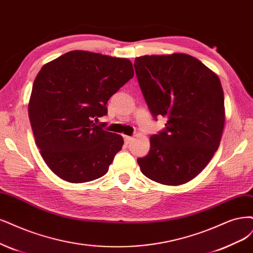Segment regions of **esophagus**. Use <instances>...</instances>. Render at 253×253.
Returning a JSON list of instances; mask_svg holds the SVG:
<instances>
[{"mask_svg":"<svg viewBox=\"0 0 253 253\" xmlns=\"http://www.w3.org/2000/svg\"><path fill=\"white\" fill-rule=\"evenodd\" d=\"M124 139H125V142H126V144H129L130 142H132V140H133V137L125 136V137H124Z\"/></svg>","mask_w":253,"mask_h":253,"instance_id":"1","label":"esophagus"}]
</instances>
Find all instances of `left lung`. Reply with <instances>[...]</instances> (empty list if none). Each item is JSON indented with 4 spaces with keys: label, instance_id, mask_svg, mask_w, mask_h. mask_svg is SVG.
<instances>
[{
    "label": "left lung",
    "instance_id": "left-lung-1",
    "mask_svg": "<svg viewBox=\"0 0 253 253\" xmlns=\"http://www.w3.org/2000/svg\"><path fill=\"white\" fill-rule=\"evenodd\" d=\"M134 68L153 117H167L137 162L143 175L180 185L201 172L220 145L225 124L221 82L199 59L183 53L136 57Z\"/></svg>",
    "mask_w": 253,
    "mask_h": 253
}]
</instances>
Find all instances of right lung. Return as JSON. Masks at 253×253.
Here are the masks:
<instances>
[{
	"label": "right lung",
	"instance_id": "1",
	"mask_svg": "<svg viewBox=\"0 0 253 253\" xmlns=\"http://www.w3.org/2000/svg\"><path fill=\"white\" fill-rule=\"evenodd\" d=\"M133 76L128 59L82 50L41 69L29 119L42 159L60 179L84 183L106 175L124 139L94 121L108 114V100Z\"/></svg>",
	"mask_w": 253,
	"mask_h": 253
}]
</instances>
